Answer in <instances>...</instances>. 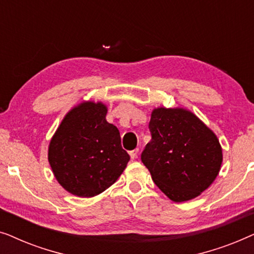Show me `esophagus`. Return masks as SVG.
<instances>
[{"label": "esophagus", "instance_id": "esophagus-1", "mask_svg": "<svg viewBox=\"0 0 254 254\" xmlns=\"http://www.w3.org/2000/svg\"><path fill=\"white\" fill-rule=\"evenodd\" d=\"M129 155H130V158H136L137 155H138V149H134V150L129 151Z\"/></svg>", "mask_w": 254, "mask_h": 254}]
</instances>
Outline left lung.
Here are the masks:
<instances>
[{
	"instance_id": "obj_1",
	"label": "left lung",
	"mask_w": 254,
	"mask_h": 254,
	"mask_svg": "<svg viewBox=\"0 0 254 254\" xmlns=\"http://www.w3.org/2000/svg\"><path fill=\"white\" fill-rule=\"evenodd\" d=\"M151 141L141 159L154 183L175 202L199 196L220 172V141L195 114L176 107L152 111Z\"/></svg>"
}]
</instances>
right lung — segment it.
I'll list each match as a JSON object with an SVG mask.
<instances>
[{
  "mask_svg": "<svg viewBox=\"0 0 254 254\" xmlns=\"http://www.w3.org/2000/svg\"><path fill=\"white\" fill-rule=\"evenodd\" d=\"M103 103L83 102L65 114L48 147V162L59 184L81 197L98 195L124 172L129 155L119 129L106 121Z\"/></svg>",
  "mask_w": 254,
  "mask_h": 254,
  "instance_id": "right-lung-1",
  "label": "right lung"
}]
</instances>
